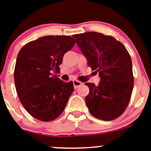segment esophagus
<instances>
[{
  "instance_id": "1",
  "label": "esophagus",
  "mask_w": 151,
  "mask_h": 151,
  "mask_svg": "<svg viewBox=\"0 0 151 151\" xmlns=\"http://www.w3.org/2000/svg\"><path fill=\"white\" fill-rule=\"evenodd\" d=\"M73 83H74V89H77V88H78L79 86H82V82H81V81H77V80H74V81H73Z\"/></svg>"
}]
</instances>
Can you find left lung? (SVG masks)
I'll list each match as a JSON object with an SVG mask.
<instances>
[{
  "mask_svg": "<svg viewBox=\"0 0 151 151\" xmlns=\"http://www.w3.org/2000/svg\"><path fill=\"white\" fill-rule=\"evenodd\" d=\"M92 70L99 73V85L86 83L89 88L86 104L92 116L110 121L125 111L134 86L129 53L123 43L98 32L73 35Z\"/></svg>",
  "mask_w": 151,
  "mask_h": 151,
  "instance_id": "obj_1",
  "label": "left lung"
}]
</instances>
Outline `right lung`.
I'll use <instances>...</instances> for the list:
<instances>
[{
    "instance_id": "obj_1",
    "label": "right lung",
    "mask_w": 151,
    "mask_h": 151,
    "mask_svg": "<svg viewBox=\"0 0 151 151\" xmlns=\"http://www.w3.org/2000/svg\"><path fill=\"white\" fill-rule=\"evenodd\" d=\"M70 36H44L20 50L14 70L20 102L35 119L49 122L65 110L74 91L71 81L64 82L52 73H59L63 56L74 47Z\"/></svg>"
}]
</instances>
